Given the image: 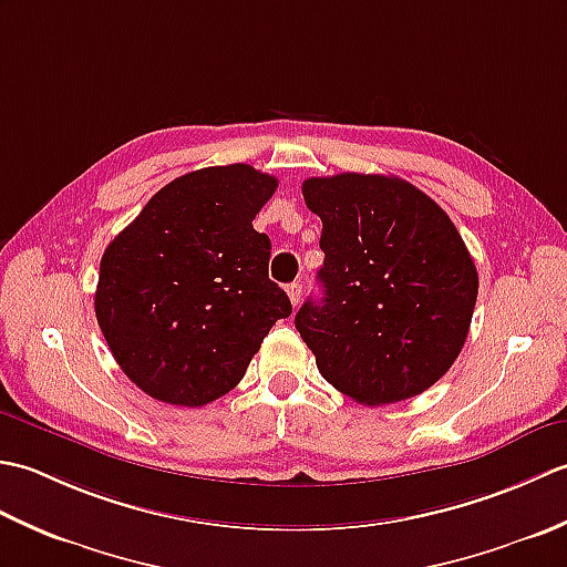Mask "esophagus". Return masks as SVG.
Segmentation results:
<instances>
[{
	"label": "esophagus",
	"instance_id": "obj_1",
	"mask_svg": "<svg viewBox=\"0 0 567 567\" xmlns=\"http://www.w3.org/2000/svg\"><path fill=\"white\" fill-rule=\"evenodd\" d=\"M287 297H290V302L297 307L299 299H302V285H299V282L287 285Z\"/></svg>",
	"mask_w": 567,
	"mask_h": 567
}]
</instances>
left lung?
Listing matches in <instances>:
<instances>
[{"label": "left lung", "instance_id": "obj_1", "mask_svg": "<svg viewBox=\"0 0 567 567\" xmlns=\"http://www.w3.org/2000/svg\"><path fill=\"white\" fill-rule=\"evenodd\" d=\"M302 195L323 224V297L295 327L323 380L368 406L429 390L463 351L477 299L449 214L394 175L309 177Z\"/></svg>", "mask_w": 567, "mask_h": 567}]
</instances>
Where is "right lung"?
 Listing matches in <instances>:
<instances>
[{"label":"right lung","mask_w":567,"mask_h":567,"mask_svg":"<svg viewBox=\"0 0 567 567\" xmlns=\"http://www.w3.org/2000/svg\"><path fill=\"white\" fill-rule=\"evenodd\" d=\"M275 189L277 177L244 163L202 167L155 192L106 246L94 315L118 368L153 400H219L292 315L268 277L270 238L252 228Z\"/></svg>","instance_id":"right-lung-1"}]
</instances>
